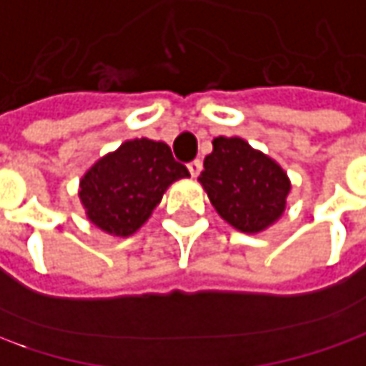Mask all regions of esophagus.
<instances>
[{"instance_id": "1", "label": "esophagus", "mask_w": 366, "mask_h": 366, "mask_svg": "<svg viewBox=\"0 0 366 366\" xmlns=\"http://www.w3.org/2000/svg\"><path fill=\"white\" fill-rule=\"evenodd\" d=\"M188 169H190V174L197 178L200 174V169H202V162H200V159H192V162L188 164Z\"/></svg>"}]
</instances>
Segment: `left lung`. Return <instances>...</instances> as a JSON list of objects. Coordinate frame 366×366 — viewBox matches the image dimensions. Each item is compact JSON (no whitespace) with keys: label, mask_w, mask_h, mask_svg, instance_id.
<instances>
[{"label":"left lung","mask_w":366,"mask_h":366,"mask_svg":"<svg viewBox=\"0 0 366 366\" xmlns=\"http://www.w3.org/2000/svg\"><path fill=\"white\" fill-rule=\"evenodd\" d=\"M200 184L214 211L244 233H258L285 213L291 182L285 169L239 137H217Z\"/></svg>","instance_id":"1"}]
</instances>
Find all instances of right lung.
<instances>
[{
  "label": "right lung",
  "mask_w": 366,
  "mask_h": 366,
  "mask_svg": "<svg viewBox=\"0 0 366 366\" xmlns=\"http://www.w3.org/2000/svg\"><path fill=\"white\" fill-rule=\"evenodd\" d=\"M188 176L166 143L133 139L89 167L79 199L96 227L127 237L149 219L167 186Z\"/></svg>",
  "instance_id": "add662e5"
}]
</instances>
